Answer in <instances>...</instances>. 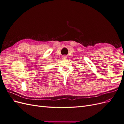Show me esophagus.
I'll use <instances>...</instances> for the list:
<instances>
[{
    "label": "esophagus",
    "instance_id": "obj_1",
    "mask_svg": "<svg viewBox=\"0 0 124 124\" xmlns=\"http://www.w3.org/2000/svg\"><path fill=\"white\" fill-rule=\"evenodd\" d=\"M67 58V57L66 56V55H63L62 56V59H66Z\"/></svg>",
    "mask_w": 124,
    "mask_h": 124
}]
</instances>
